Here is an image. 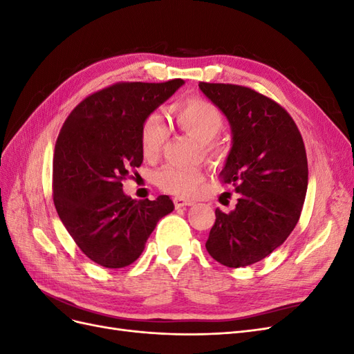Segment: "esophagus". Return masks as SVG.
I'll return each mask as SVG.
<instances>
[{"label":"esophagus","instance_id":"1","mask_svg":"<svg viewBox=\"0 0 354 354\" xmlns=\"http://www.w3.org/2000/svg\"><path fill=\"white\" fill-rule=\"evenodd\" d=\"M194 201H187V199H183V198H176L174 199V205L176 208H185V207H190L194 205Z\"/></svg>","mask_w":354,"mask_h":354}]
</instances>
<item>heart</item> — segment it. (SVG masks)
Returning a JSON list of instances; mask_svg holds the SVG:
<instances>
[{"label": "heart", "instance_id": "heart-1", "mask_svg": "<svg viewBox=\"0 0 354 354\" xmlns=\"http://www.w3.org/2000/svg\"><path fill=\"white\" fill-rule=\"evenodd\" d=\"M173 118L181 131L202 143L203 151L218 153L220 145L214 140L223 128V113L216 104L201 99L189 97L173 108ZM168 137V128L159 113L146 116L140 130L142 152L146 158H156ZM203 181V173L196 168H180L168 165L159 171L158 186L167 194L177 196H194Z\"/></svg>", "mask_w": 354, "mask_h": 354}]
</instances>
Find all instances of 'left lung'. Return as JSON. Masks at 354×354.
<instances>
[{
    "label": "left lung",
    "instance_id": "1",
    "mask_svg": "<svg viewBox=\"0 0 354 354\" xmlns=\"http://www.w3.org/2000/svg\"><path fill=\"white\" fill-rule=\"evenodd\" d=\"M199 88L229 121L221 177L238 194L234 209H216L205 246L214 260L238 269L266 259L294 230L307 194L306 147L292 118L266 95L232 84Z\"/></svg>",
    "mask_w": 354,
    "mask_h": 354
}]
</instances>
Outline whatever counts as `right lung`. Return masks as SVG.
Listing matches in <instances>:
<instances>
[{
	"label": "right lung",
	"instance_id": "1",
	"mask_svg": "<svg viewBox=\"0 0 354 354\" xmlns=\"http://www.w3.org/2000/svg\"><path fill=\"white\" fill-rule=\"evenodd\" d=\"M183 80L120 82L88 95L63 124L53 158V201L72 239L108 269L134 263L156 223L174 209L167 195L136 201L122 180L143 162L142 124Z\"/></svg>",
	"mask_w": 354,
	"mask_h": 354
}]
</instances>
